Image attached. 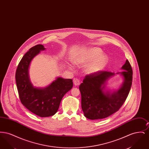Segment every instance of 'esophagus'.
Segmentation results:
<instances>
[{
	"label": "esophagus",
	"mask_w": 149,
	"mask_h": 149,
	"mask_svg": "<svg viewBox=\"0 0 149 149\" xmlns=\"http://www.w3.org/2000/svg\"><path fill=\"white\" fill-rule=\"evenodd\" d=\"M74 84L75 86H78L80 84V81L77 79H74Z\"/></svg>",
	"instance_id": "34e87169"
}]
</instances>
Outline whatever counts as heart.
Wrapping results in <instances>:
<instances>
[{
    "mask_svg": "<svg viewBox=\"0 0 149 149\" xmlns=\"http://www.w3.org/2000/svg\"><path fill=\"white\" fill-rule=\"evenodd\" d=\"M108 61V55L102 52L101 49L97 47L85 49L72 58L73 64L77 66H82L89 63L84 69L85 73L89 75L95 74L101 70Z\"/></svg>",
    "mask_w": 149,
    "mask_h": 149,
    "instance_id": "obj_1",
    "label": "heart"
}]
</instances>
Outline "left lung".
Segmentation results:
<instances>
[{
  "label": "left lung",
  "instance_id": "left-lung-1",
  "mask_svg": "<svg viewBox=\"0 0 149 149\" xmlns=\"http://www.w3.org/2000/svg\"><path fill=\"white\" fill-rule=\"evenodd\" d=\"M117 72L123 79L117 90L107 89L108 80L115 75L109 71H99L87 75L79 86L81 108L87 118L96 120L105 118L119 110L127 97L132 81V69L127 60Z\"/></svg>",
  "mask_w": 149,
  "mask_h": 149
}]
</instances>
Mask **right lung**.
I'll list each match as a JSON object with an SVG mask.
<instances>
[{
  "mask_svg": "<svg viewBox=\"0 0 149 149\" xmlns=\"http://www.w3.org/2000/svg\"><path fill=\"white\" fill-rule=\"evenodd\" d=\"M45 49L42 45L31 48L22 57L15 72L16 84L22 104L41 117H50L56 113L64 95L73 86L72 79L61 77H57L45 88L36 87L32 84L29 75L30 64L41 51Z\"/></svg>",
  "mask_w": 149,
  "mask_h": 149,
  "instance_id": "1",
  "label": "right lung"
}]
</instances>
